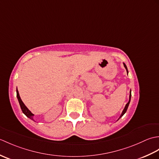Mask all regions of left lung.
Listing matches in <instances>:
<instances>
[{
    "instance_id": "1",
    "label": "left lung",
    "mask_w": 159,
    "mask_h": 159,
    "mask_svg": "<svg viewBox=\"0 0 159 159\" xmlns=\"http://www.w3.org/2000/svg\"><path fill=\"white\" fill-rule=\"evenodd\" d=\"M124 67L125 68H126V72H127V74H128V69H127V67H126V64L125 63H124ZM130 98H131V89H130V96H129V101H128V103L126 104V106H125V107H124V110H123V111H122V113H121V116H120V118L118 120H120V118L122 117L124 115V113L126 112V111H127V109H128V105H129V104H130Z\"/></svg>"
}]
</instances>
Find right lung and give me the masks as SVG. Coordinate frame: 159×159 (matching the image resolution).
<instances>
[{
  "instance_id": "right-lung-1",
  "label": "right lung",
  "mask_w": 159,
  "mask_h": 159,
  "mask_svg": "<svg viewBox=\"0 0 159 159\" xmlns=\"http://www.w3.org/2000/svg\"><path fill=\"white\" fill-rule=\"evenodd\" d=\"M16 93H17V98H18V102H19V104H20V108H21V109H22V111L23 113L25 114L26 117L30 118V119H31V120H33V121H35L34 120H33V116H34V115H33V114L31 112V111H30L28 109V108L26 107L25 106V104L23 103V102L22 101L21 98H20V97L19 92H18V89H16Z\"/></svg>"
}]
</instances>
